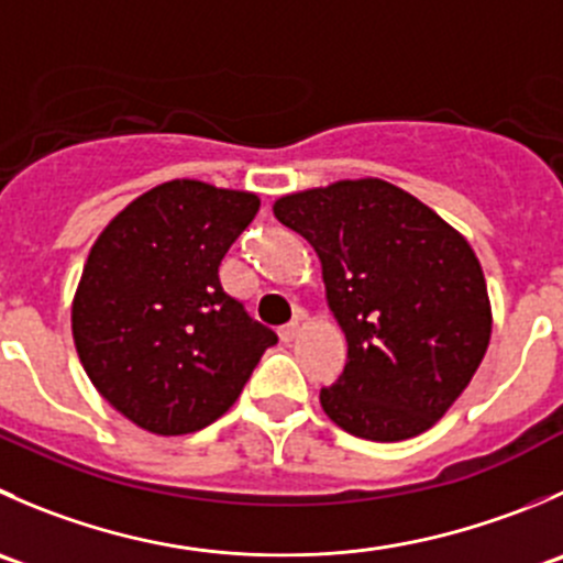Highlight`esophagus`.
<instances>
[{
	"label": "esophagus",
	"mask_w": 563,
	"mask_h": 563,
	"mask_svg": "<svg viewBox=\"0 0 563 563\" xmlns=\"http://www.w3.org/2000/svg\"><path fill=\"white\" fill-rule=\"evenodd\" d=\"M299 332H302V324H299V321H288V324L280 327V341H283V343L297 341Z\"/></svg>",
	"instance_id": "1"
}]
</instances>
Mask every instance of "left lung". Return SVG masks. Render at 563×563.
Returning <instances> with one entry per match:
<instances>
[{"label": "left lung", "mask_w": 563, "mask_h": 563, "mask_svg": "<svg viewBox=\"0 0 563 563\" xmlns=\"http://www.w3.org/2000/svg\"><path fill=\"white\" fill-rule=\"evenodd\" d=\"M277 220L321 261L327 305L349 343L327 418L354 438L427 432L471 385L493 335L482 264L456 228L382 178L283 195Z\"/></svg>", "instance_id": "left-lung-1"}]
</instances>
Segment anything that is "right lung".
Returning <instances> with one entry per match:
<instances>
[{
	"label": "right lung",
	"mask_w": 563,
	"mask_h": 563,
	"mask_svg": "<svg viewBox=\"0 0 563 563\" xmlns=\"http://www.w3.org/2000/svg\"><path fill=\"white\" fill-rule=\"evenodd\" d=\"M258 206L253 192L176 178L131 200L92 242L70 330L96 390L134 427L162 438L209 427L277 343L220 283Z\"/></svg>",
	"instance_id": "1"
}]
</instances>
